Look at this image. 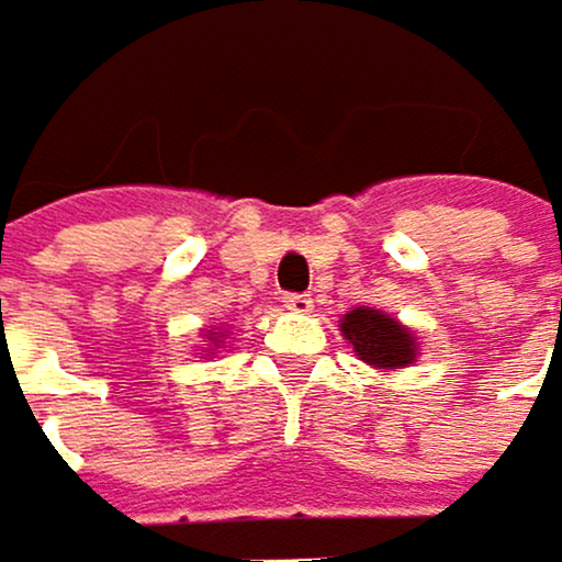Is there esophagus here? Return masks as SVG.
Segmentation results:
<instances>
[{"mask_svg":"<svg viewBox=\"0 0 562 562\" xmlns=\"http://www.w3.org/2000/svg\"><path fill=\"white\" fill-rule=\"evenodd\" d=\"M283 306L293 310V314H310V310H314V300H310V293H286Z\"/></svg>","mask_w":562,"mask_h":562,"instance_id":"esophagus-1","label":"esophagus"}]
</instances>
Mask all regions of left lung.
I'll return each instance as SVG.
<instances>
[{
  "instance_id": "obj_1",
  "label": "left lung",
  "mask_w": 562,
  "mask_h": 562,
  "mask_svg": "<svg viewBox=\"0 0 562 562\" xmlns=\"http://www.w3.org/2000/svg\"><path fill=\"white\" fill-rule=\"evenodd\" d=\"M341 330L351 341V348L358 351V358L375 368H403L416 358L413 334L389 314H382V310H372V306L351 310L341 321Z\"/></svg>"
}]
</instances>
